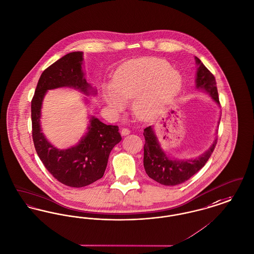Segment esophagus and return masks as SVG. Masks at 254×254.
Masks as SVG:
<instances>
[{
	"label": "esophagus",
	"instance_id": "obj_1",
	"mask_svg": "<svg viewBox=\"0 0 254 254\" xmlns=\"http://www.w3.org/2000/svg\"><path fill=\"white\" fill-rule=\"evenodd\" d=\"M130 133V130L128 128H126V127H123L122 130H121V134L123 136H126V135H128Z\"/></svg>",
	"mask_w": 254,
	"mask_h": 254
}]
</instances>
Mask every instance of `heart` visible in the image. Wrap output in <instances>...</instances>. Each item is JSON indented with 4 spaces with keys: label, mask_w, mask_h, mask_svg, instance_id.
I'll return each instance as SVG.
<instances>
[{
    "label": "heart",
    "mask_w": 254,
    "mask_h": 254,
    "mask_svg": "<svg viewBox=\"0 0 254 254\" xmlns=\"http://www.w3.org/2000/svg\"><path fill=\"white\" fill-rule=\"evenodd\" d=\"M181 75L168 62L140 59L122 65L106 85L104 97L108 107L120 112L125 101L132 100V111L139 119H149L170 105L181 89Z\"/></svg>",
    "instance_id": "obj_1"
}]
</instances>
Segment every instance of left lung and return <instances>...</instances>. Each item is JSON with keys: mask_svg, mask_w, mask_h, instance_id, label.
Segmentation results:
<instances>
[{"mask_svg": "<svg viewBox=\"0 0 254 254\" xmlns=\"http://www.w3.org/2000/svg\"><path fill=\"white\" fill-rule=\"evenodd\" d=\"M194 60L197 66L195 88L207 93L213 101L220 105L215 76L212 75L199 59L194 57ZM220 120L221 118L218 122V128ZM144 136L146 140L144 146L145 171L150 179L166 186L179 185L193 177L208 161L209 157L217 144L216 136L210 148L199 156L192 159H179L171 157L165 152L152 126H149L144 129Z\"/></svg>", "mask_w": 254, "mask_h": 254, "instance_id": "8db88e82", "label": "left lung"}]
</instances>
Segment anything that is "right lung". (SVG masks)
<instances>
[{"label":"right lung","mask_w":254,"mask_h":254,"mask_svg":"<svg viewBox=\"0 0 254 254\" xmlns=\"http://www.w3.org/2000/svg\"><path fill=\"white\" fill-rule=\"evenodd\" d=\"M83 53H69L48 67L40 76L31 101L32 139L36 152L55 179L69 187L80 188L102 179L110 151L122 140L117 126H107L90 116L87 131L78 143L68 149L52 145L41 127V108L49 90L69 87L85 96L97 95L85 79ZM85 102L89 101L85 99Z\"/></svg>","instance_id":"add662e5"}]
</instances>
